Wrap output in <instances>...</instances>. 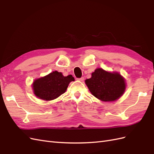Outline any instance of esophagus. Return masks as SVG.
Segmentation results:
<instances>
[{
  "mask_svg": "<svg viewBox=\"0 0 154 154\" xmlns=\"http://www.w3.org/2000/svg\"><path fill=\"white\" fill-rule=\"evenodd\" d=\"M78 80L80 81V82H83V80H84V78L82 77V78H78Z\"/></svg>",
  "mask_w": 154,
  "mask_h": 154,
  "instance_id": "1",
  "label": "esophagus"
}]
</instances>
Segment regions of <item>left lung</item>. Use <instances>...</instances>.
Listing matches in <instances>:
<instances>
[{
    "label": "left lung",
    "instance_id": "8db88e82",
    "mask_svg": "<svg viewBox=\"0 0 154 154\" xmlns=\"http://www.w3.org/2000/svg\"><path fill=\"white\" fill-rule=\"evenodd\" d=\"M85 82L91 94L102 101L118 100L127 86L125 78L119 72L106 71L101 68L96 69Z\"/></svg>",
    "mask_w": 154,
    "mask_h": 154
}]
</instances>
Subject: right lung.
I'll return each instance as SVG.
<instances>
[{"mask_svg":"<svg viewBox=\"0 0 154 154\" xmlns=\"http://www.w3.org/2000/svg\"><path fill=\"white\" fill-rule=\"evenodd\" d=\"M72 81H74V78L72 75L64 76L62 72L55 71L35 80L32 88L37 97L45 101H51L63 94L70 82Z\"/></svg>","mask_w":154,"mask_h":154,"instance_id":"add662e5","label":"right lung"}]
</instances>
